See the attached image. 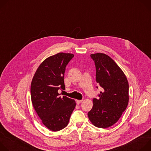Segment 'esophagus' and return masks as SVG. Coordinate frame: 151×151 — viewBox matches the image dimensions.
<instances>
[{"instance_id": "1", "label": "esophagus", "mask_w": 151, "mask_h": 151, "mask_svg": "<svg viewBox=\"0 0 151 151\" xmlns=\"http://www.w3.org/2000/svg\"><path fill=\"white\" fill-rule=\"evenodd\" d=\"M82 101V100H76V102L77 104H80Z\"/></svg>"}]
</instances>
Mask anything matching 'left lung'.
Listing matches in <instances>:
<instances>
[{
  "mask_svg": "<svg viewBox=\"0 0 151 151\" xmlns=\"http://www.w3.org/2000/svg\"><path fill=\"white\" fill-rule=\"evenodd\" d=\"M90 56L95 63L96 82L103 90L99 99H93V106L88 116L94 126L108 128L119 120L127 108L128 82L123 71L109 56L103 53Z\"/></svg>",
  "mask_w": 151,
  "mask_h": 151,
  "instance_id": "1",
  "label": "left lung"
}]
</instances>
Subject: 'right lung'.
<instances>
[{"instance_id":"right-lung-1","label":"right lung","mask_w":151,"mask_h":151,"mask_svg":"<svg viewBox=\"0 0 151 151\" xmlns=\"http://www.w3.org/2000/svg\"><path fill=\"white\" fill-rule=\"evenodd\" d=\"M73 54L60 52L46 58L38 67L31 83L34 109L45 127L52 132L65 128L76 106L75 101L60 96L58 90L65 88L66 67Z\"/></svg>"}]
</instances>
